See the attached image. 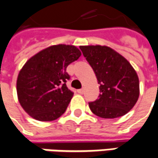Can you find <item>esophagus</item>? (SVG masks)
<instances>
[{"mask_svg": "<svg viewBox=\"0 0 158 158\" xmlns=\"http://www.w3.org/2000/svg\"><path fill=\"white\" fill-rule=\"evenodd\" d=\"M77 92H78V93H80V94H83L84 88H82V89H79V90H78Z\"/></svg>", "mask_w": 158, "mask_h": 158, "instance_id": "1", "label": "esophagus"}]
</instances>
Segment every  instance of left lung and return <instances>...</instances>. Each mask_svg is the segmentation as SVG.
I'll list each match as a JSON object with an SVG mask.
<instances>
[{"label": "left lung", "instance_id": "left-lung-1", "mask_svg": "<svg viewBox=\"0 0 158 158\" xmlns=\"http://www.w3.org/2000/svg\"><path fill=\"white\" fill-rule=\"evenodd\" d=\"M79 48L100 85L99 98L89 103L93 113L103 118L125 115L139 97V80L132 65L106 46H80Z\"/></svg>", "mask_w": 158, "mask_h": 158}]
</instances>
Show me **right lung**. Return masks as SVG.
<instances>
[{"instance_id": "add662e5", "label": "right lung", "mask_w": 158, "mask_h": 158, "mask_svg": "<svg viewBox=\"0 0 158 158\" xmlns=\"http://www.w3.org/2000/svg\"><path fill=\"white\" fill-rule=\"evenodd\" d=\"M81 56L79 48L59 44L31 57L18 74L16 90L21 107L33 118L52 121L66 110L73 93L66 86L67 65Z\"/></svg>"}]
</instances>
